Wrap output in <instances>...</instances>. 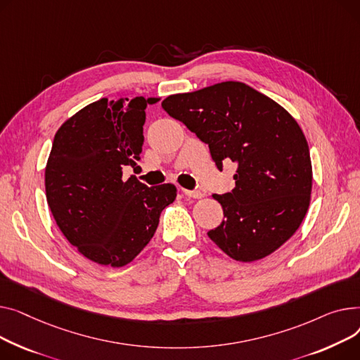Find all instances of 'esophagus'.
<instances>
[{"label":"esophagus","mask_w":360,"mask_h":360,"mask_svg":"<svg viewBox=\"0 0 360 360\" xmlns=\"http://www.w3.org/2000/svg\"><path fill=\"white\" fill-rule=\"evenodd\" d=\"M183 193L187 198H192V199H202L205 196L202 192H199V190H186V188H183Z\"/></svg>","instance_id":"esophagus-1"}]
</instances>
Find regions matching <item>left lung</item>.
I'll list each match as a JSON object with an SVG mask.
<instances>
[{
	"instance_id": "obj_1",
	"label": "left lung",
	"mask_w": 360,
	"mask_h": 360,
	"mask_svg": "<svg viewBox=\"0 0 360 360\" xmlns=\"http://www.w3.org/2000/svg\"><path fill=\"white\" fill-rule=\"evenodd\" d=\"M162 109L209 145L219 170L238 165L231 193L212 195L222 224L207 232L237 262L267 257L302 224L311 202L312 165L298 122L279 103L240 81L168 96Z\"/></svg>"
}]
</instances>
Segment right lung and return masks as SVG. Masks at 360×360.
I'll list each match as a JSON object with an SVG mask.
<instances>
[{
    "instance_id": "add662e5",
    "label": "right lung",
    "mask_w": 360,
    "mask_h": 360,
    "mask_svg": "<svg viewBox=\"0 0 360 360\" xmlns=\"http://www.w3.org/2000/svg\"><path fill=\"white\" fill-rule=\"evenodd\" d=\"M145 98H100L58 129L45 168L46 200L60 232L86 259L112 267L131 263L155 234L174 184L146 187L123 168L138 165Z\"/></svg>"
}]
</instances>
